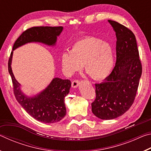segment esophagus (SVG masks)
Listing matches in <instances>:
<instances>
[{
    "label": "esophagus",
    "instance_id": "1",
    "mask_svg": "<svg viewBox=\"0 0 151 151\" xmlns=\"http://www.w3.org/2000/svg\"><path fill=\"white\" fill-rule=\"evenodd\" d=\"M79 84H80V81L78 80H75L72 82V85H72L73 88H76L79 85Z\"/></svg>",
    "mask_w": 151,
    "mask_h": 151
}]
</instances>
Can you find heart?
<instances>
[{
	"instance_id": "heart-1",
	"label": "heart",
	"mask_w": 151,
	"mask_h": 151,
	"mask_svg": "<svg viewBox=\"0 0 151 151\" xmlns=\"http://www.w3.org/2000/svg\"><path fill=\"white\" fill-rule=\"evenodd\" d=\"M60 63L66 75H73L83 66L86 75L95 80H101L111 72L113 50L109 43L100 39L85 37L74 43L69 52L63 53Z\"/></svg>"
}]
</instances>
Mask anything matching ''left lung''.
<instances>
[{"label":"left lung","instance_id":"1","mask_svg":"<svg viewBox=\"0 0 151 151\" xmlns=\"http://www.w3.org/2000/svg\"><path fill=\"white\" fill-rule=\"evenodd\" d=\"M116 37V61L104 81L95 84L96 99L92 112L103 120L116 119L132 106L142 75L135 36L131 30L114 20H108Z\"/></svg>","mask_w":151,"mask_h":151}]
</instances>
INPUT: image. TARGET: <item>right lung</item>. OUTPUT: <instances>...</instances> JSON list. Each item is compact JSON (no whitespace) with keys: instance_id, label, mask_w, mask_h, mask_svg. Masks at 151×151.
Returning a JSON list of instances; mask_svg holds the SVG:
<instances>
[{"instance_id":"1","label":"right lung","mask_w":151,"mask_h":151,"mask_svg":"<svg viewBox=\"0 0 151 151\" xmlns=\"http://www.w3.org/2000/svg\"><path fill=\"white\" fill-rule=\"evenodd\" d=\"M63 27H35L25 30L15 41L10 56L8 68L13 84L16 99L25 111L37 121L44 123H54L63 119L66 113L65 98L69 93L71 82L66 79L54 78L45 90L33 96H28L20 89V84L11 68L13 50L29 42H41L55 46Z\"/></svg>"}]
</instances>
